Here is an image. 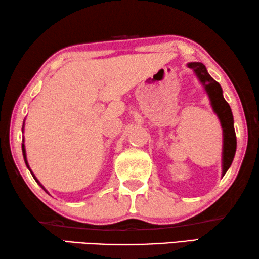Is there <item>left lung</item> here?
<instances>
[{"label":"left lung","mask_w":259,"mask_h":259,"mask_svg":"<svg viewBox=\"0 0 259 259\" xmlns=\"http://www.w3.org/2000/svg\"><path fill=\"white\" fill-rule=\"evenodd\" d=\"M187 66L194 71L202 86L204 87L210 104L213 112L219 118L223 128V155H222V169L223 177L232 165L236 151V135L234 130V119L230 104L224 99L223 90L220 84L207 73L205 65L200 62L188 63Z\"/></svg>","instance_id":"left-lung-1"}]
</instances>
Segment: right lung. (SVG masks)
<instances>
[{
    "label": "right lung",
    "mask_w": 259,
    "mask_h": 259,
    "mask_svg": "<svg viewBox=\"0 0 259 259\" xmlns=\"http://www.w3.org/2000/svg\"><path fill=\"white\" fill-rule=\"evenodd\" d=\"M22 131H23V132H24V126H23V130H22ZM22 150H23V156H24V160H25V164H26V166H27V168L29 169V172H31V173H32V176H33V178H34V180H35V181L37 182V184H39V185L41 186V187H42V189H44L46 193H48V190H47V189H46V188L44 187V186H42V185H41V182H40L39 180H37V179H36V177L33 175L32 169H31V168H29V165H28V162H27V158H26V150H25V145H24V140H23V145H22ZM48 194H49V193H48Z\"/></svg>",
    "instance_id": "obj_1"
}]
</instances>
